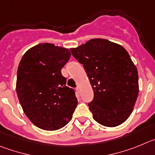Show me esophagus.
Wrapping results in <instances>:
<instances>
[{
  "instance_id": "1",
  "label": "esophagus",
  "mask_w": 155,
  "mask_h": 155,
  "mask_svg": "<svg viewBox=\"0 0 155 155\" xmlns=\"http://www.w3.org/2000/svg\"><path fill=\"white\" fill-rule=\"evenodd\" d=\"M76 91H77L78 93H80V88L79 87L76 88Z\"/></svg>"
}]
</instances>
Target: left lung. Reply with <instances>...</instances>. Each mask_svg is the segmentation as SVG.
I'll return each mask as SVG.
<instances>
[{"mask_svg":"<svg viewBox=\"0 0 155 155\" xmlns=\"http://www.w3.org/2000/svg\"><path fill=\"white\" fill-rule=\"evenodd\" d=\"M72 55L83 65L94 97L89 104L95 120L114 127L125 122L139 93L138 72L127 51L120 45L93 38L76 48Z\"/></svg>","mask_w":155,"mask_h":155,"instance_id":"8db88e82","label":"left lung"}]
</instances>
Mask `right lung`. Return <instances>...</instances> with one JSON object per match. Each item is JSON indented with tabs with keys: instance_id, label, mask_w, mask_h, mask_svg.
<instances>
[{
	"instance_id": "add662e5",
	"label": "right lung",
	"mask_w": 155,
	"mask_h": 155,
	"mask_svg": "<svg viewBox=\"0 0 155 155\" xmlns=\"http://www.w3.org/2000/svg\"><path fill=\"white\" fill-rule=\"evenodd\" d=\"M70 56L68 48L41 43L29 48L20 61L17 95L27 117L42 130L65 126L78 104L74 90L65 86L61 73Z\"/></svg>"
}]
</instances>
